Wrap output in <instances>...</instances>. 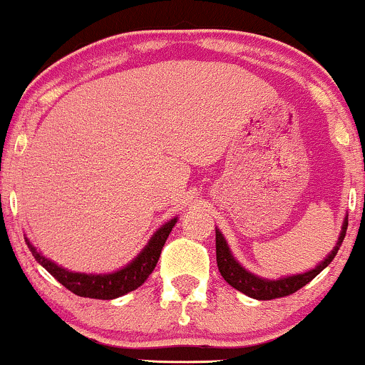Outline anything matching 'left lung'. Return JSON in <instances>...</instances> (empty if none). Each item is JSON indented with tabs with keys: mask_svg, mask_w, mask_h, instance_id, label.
<instances>
[{
	"mask_svg": "<svg viewBox=\"0 0 365 365\" xmlns=\"http://www.w3.org/2000/svg\"><path fill=\"white\" fill-rule=\"evenodd\" d=\"M346 226H349V216L345 217L341 226V233L338 237L336 245L333 247L329 255H326L324 261L321 264H317L316 267L311 271H305L302 274H293V276H287V278H279V279H266L261 278V276H255L247 271L240 262L233 257L232 250H230L228 244H226L223 233L220 230H216V261H217V269H220L221 276L225 278V282L228 284H232L233 288H237L238 292L245 293V295L252 297V299L257 300H273V299H279V297H287L295 293L297 290L305 287L309 282H312L317 274L324 269L328 264L333 261L334 255L338 254L340 250L343 238H345L346 233Z\"/></svg>",
	"mask_w": 365,
	"mask_h": 365,
	"instance_id": "obj_1",
	"label": "left lung"
}]
</instances>
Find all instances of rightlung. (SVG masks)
<instances>
[{"instance_id":"add662e5","label":"right lung","mask_w":365,"mask_h":365,"mask_svg":"<svg viewBox=\"0 0 365 365\" xmlns=\"http://www.w3.org/2000/svg\"><path fill=\"white\" fill-rule=\"evenodd\" d=\"M175 223H177V217H173L168 223L163 225L161 228L150 237L148 245L140 250V254L137 255L132 262H128L127 266L115 271V273L108 274H86L68 271L65 269V267L58 266L56 262L46 259L44 255L29 242V238H25V242H27L29 249H31L36 261L39 262L49 274L54 276L63 287L68 288L70 292H73L75 295L87 297V299L111 300L118 299V297L125 295V293L128 292L137 290V288L149 278V274L153 273L154 267H156L163 245H165L166 238H168L171 230H173Z\"/></svg>"}]
</instances>
